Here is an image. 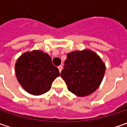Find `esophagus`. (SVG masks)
Listing matches in <instances>:
<instances>
[{"mask_svg": "<svg viewBox=\"0 0 127 127\" xmlns=\"http://www.w3.org/2000/svg\"><path fill=\"white\" fill-rule=\"evenodd\" d=\"M58 68H59V72L61 73V71H62V68H63V66H61V65H60V66H58Z\"/></svg>", "mask_w": 127, "mask_h": 127, "instance_id": "1", "label": "esophagus"}]
</instances>
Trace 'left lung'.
I'll return each instance as SVG.
<instances>
[{
    "label": "left lung",
    "mask_w": 127,
    "mask_h": 127,
    "mask_svg": "<svg viewBox=\"0 0 127 127\" xmlns=\"http://www.w3.org/2000/svg\"><path fill=\"white\" fill-rule=\"evenodd\" d=\"M105 68V63L93 51H74L67 54L61 76L68 90L78 97H85L98 88Z\"/></svg>",
    "instance_id": "obj_1"
}]
</instances>
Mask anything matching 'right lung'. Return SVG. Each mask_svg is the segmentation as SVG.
<instances>
[{"label": "right lung", "mask_w": 127, "mask_h": 127, "mask_svg": "<svg viewBox=\"0 0 127 127\" xmlns=\"http://www.w3.org/2000/svg\"><path fill=\"white\" fill-rule=\"evenodd\" d=\"M15 74L19 83L28 93L40 95L51 89L53 81L60 76L52 64L50 56L42 50L22 54L15 63Z\"/></svg>", "instance_id": "obj_1"}]
</instances>
